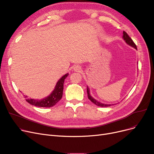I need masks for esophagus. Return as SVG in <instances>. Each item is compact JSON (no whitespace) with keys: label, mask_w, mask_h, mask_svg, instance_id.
Returning <instances> with one entry per match:
<instances>
[{"label":"esophagus","mask_w":154,"mask_h":154,"mask_svg":"<svg viewBox=\"0 0 154 154\" xmlns=\"http://www.w3.org/2000/svg\"><path fill=\"white\" fill-rule=\"evenodd\" d=\"M73 70H74V71H75V72H80L81 70V68L79 66H76L74 67Z\"/></svg>","instance_id":"34e87169"}]
</instances>
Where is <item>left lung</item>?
<instances>
[{
	"label": "left lung",
	"instance_id": "8db88e82",
	"mask_svg": "<svg viewBox=\"0 0 154 154\" xmlns=\"http://www.w3.org/2000/svg\"><path fill=\"white\" fill-rule=\"evenodd\" d=\"M123 38L124 39V41H126V42L127 44H128L129 45H130L131 46L134 47L135 49H137V48H136V44H134V42H133V40L131 39V37L128 35V34L126 32H125V31L123 32ZM87 93H88V98H89L91 101V102H93V103L94 104H95L96 105L99 106H101V107H103V106H109L112 105H107V104L101 103H100V102H98V101H97L96 100H95L94 98H93L92 96L90 95L89 90L88 87H87Z\"/></svg>",
	"mask_w": 154,
	"mask_h": 154
}]
</instances>
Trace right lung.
Here are the masks:
<instances>
[{
  "label": "right lung",
  "instance_id": "right-lung-1",
  "mask_svg": "<svg viewBox=\"0 0 154 154\" xmlns=\"http://www.w3.org/2000/svg\"><path fill=\"white\" fill-rule=\"evenodd\" d=\"M68 75V73H66L60 79L58 82H57L54 91L49 96H48V97L45 98L41 100L26 99V101L30 104L36 106L51 107L54 106L62 98L64 81L65 79L66 78ZM25 98H27V96H25Z\"/></svg>",
  "mask_w": 154,
  "mask_h": 154
}]
</instances>
